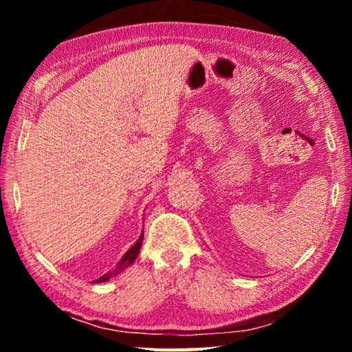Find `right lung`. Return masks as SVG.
Listing matches in <instances>:
<instances>
[{"label":"right lung","mask_w":352,"mask_h":352,"mask_svg":"<svg viewBox=\"0 0 352 352\" xmlns=\"http://www.w3.org/2000/svg\"><path fill=\"white\" fill-rule=\"evenodd\" d=\"M142 237H144V231H141V236L138 237V241H136L132 247H130L127 252H126V254L122 256L121 258V261L118 262V265H116V269L113 270V272H109V273H105V275H102L100 278H98L96 281L94 283H105V281H109L110 278H113V276H116V275H119V273L121 272H124L127 269V267H130L135 262V259H136V256H138V253H140V250H141V243H142Z\"/></svg>","instance_id":"1"}]
</instances>
